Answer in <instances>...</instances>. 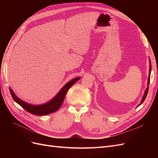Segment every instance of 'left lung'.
Segmentation results:
<instances>
[{
  "label": "left lung",
  "mask_w": 158,
  "mask_h": 158,
  "mask_svg": "<svg viewBox=\"0 0 158 158\" xmlns=\"http://www.w3.org/2000/svg\"><path fill=\"white\" fill-rule=\"evenodd\" d=\"M150 73H149V77H148V85H149V84H150V73H151V69H152V66H151V63H150ZM148 88H146V91H145V92H144V96H143V98H142V101H141V104L144 102V101L145 100V99H146V95H147V94H148Z\"/></svg>",
  "instance_id": "8db88e82"
}]
</instances>
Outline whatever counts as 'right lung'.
Masks as SVG:
<instances>
[{
	"mask_svg": "<svg viewBox=\"0 0 158 158\" xmlns=\"http://www.w3.org/2000/svg\"><path fill=\"white\" fill-rule=\"evenodd\" d=\"M80 79V78L78 77L70 80L69 82L64 85V87L60 89L58 94L53 99L51 100L50 102L46 103L45 104L41 105V106H33V105L28 104L16 97V95L14 94L13 91L10 88V92L14 101L20 105L26 111L33 114H35V115H45V114H48L57 111L60 107L68 90L71 88L72 85Z\"/></svg>",
	"mask_w": 158,
	"mask_h": 158,
	"instance_id": "1",
	"label": "right lung"
}]
</instances>
